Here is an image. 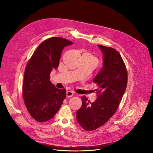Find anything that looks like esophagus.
Masks as SVG:
<instances>
[{
  "label": "esophagus",
  "instance_id": "obj_1",
  "mask_svg": "<svg viewBox=\"0 0 153 153\" xmlns=\"http://www.w3.org/2000/svg\"><path fill=\"white\" fill-rule=\"evenodd\" d=\"M74 95V92H72V91H68L66 92V96L67 97H72V96Z\"/></svg>",
  "mask_w": 153,
  "mask_h": 153
}]
</instances>
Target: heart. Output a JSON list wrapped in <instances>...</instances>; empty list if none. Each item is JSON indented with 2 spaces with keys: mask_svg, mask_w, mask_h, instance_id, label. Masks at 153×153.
<instances>
[{
  "mask_svg": "<svg viewBox=\"0 0 153 153\" xmlns=\"http://www.w3.org/2000/svg\"><path fill=\"white\" fill-rule=\"evenodd\" d=\"M88 56H90V57L91 58H92V59H95L96 61H97V62H98V60H97V58H96L95 57H94V56H92L91 54H90V53H86Z\"/></svg>",
  "mask_w": 153,
  "mask_h": 153,
  "instance_id": "b5f03b06",
  "label": "heart"
}]
</instances>
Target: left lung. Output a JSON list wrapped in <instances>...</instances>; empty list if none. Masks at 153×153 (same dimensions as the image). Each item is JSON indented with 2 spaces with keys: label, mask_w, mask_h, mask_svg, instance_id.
Returning a JSON list of instances; mask_svg holds the SVG:
<instances>
[{
  "label": "left lung",
  "mask_w": 153,
  "mask_h": 153,
  "mask_svg": "<svg viewBox=\"0 0 153 153\" xmlns=\"http://www.w3.org/2000/svg\"><path fill=\"white\" fill-rule=\"evenodd\" d=\"M102 53L103 66L93 81L98 94L94 102L85 96L81 107L76 112V120L86 131H93L105 124L117 111L125 92L128 75L120 53L114 48L98 45Z\"/></svg>",
  "instance_id": "1"
}]
</instances>
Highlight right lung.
Returning <instances> with one entry per match:
<instances>
[{
  "label": "right lung",
  "instance_id": "add662e5",
  "mask_svg": "<svg viewBox=\"0 0 153 153\" xmlns=\"http://www.w3.org/2000/svg\"><path fill=\"white\" fill-rule=\"evenodd\" d=\"M72 44L59 37L46 39L38 46L27 64L23 97L30 115L38 122L53 118L66 98V89H59L51 82L50 73L58 68L64 48Z\"/></svg>",
  "mask_w": 153,
  "mask_h": 153
}]
</instances>
